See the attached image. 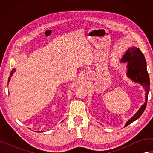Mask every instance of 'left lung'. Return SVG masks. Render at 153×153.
<instances>
[{
	"instance_id": "left-lung-1",
	"label": "left lung",
	"mask_w": 153,
	"mask_h": 153,
	"mask_svg": "<svg viewBox=\"0 0 153 153\" xmlns=\"http://www.w3.org/2000/svg\"><path fill=\"white\" fill-rule=\"evenodd\" d=\"M121 62L123 63L127 62L128 64L127 76L134 82L139 83L142 85L146 92L145 103L141 106L138 112L126 122L125 125V127H126L137 120L145 111L147 103L149 89H150V79L147 72V63L145 56L139 48L135 47L128 48L126 54L123 55Z\"/></svg>"
}]
</instances>
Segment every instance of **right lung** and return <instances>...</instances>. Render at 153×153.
I'll return each mask as SVG.
<instances>
[{
	"label": "right lung",
	"mask_w": 153,
	"mask_h": 153,
	"mask_svg": "<svg viewBox=\"0 0 153 153\" xmlns=\"http://www.w3.org/2000/svg\"><path fill=\"white\" fill-rule=\"evenodd\" d=\"M15 71H16V70H15V69H13V70H12V71H11V73H10V76H9V77H8V82H10V78H11V77H12V74H13V73H14Z\"/></svg>",
	"instance_id": "add662e5"
}]
</instances>
